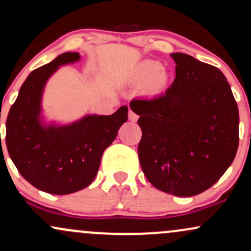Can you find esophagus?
Listing matches in <instances>:
<instances>
[{
  "label": "esophagus",
  "instance_id": "1",
  "mask_svg": "<svg viewBox=\"0 0 251 251\" xmlns=\"http://www.w3.org/2000/svg\"><path fill=\"white\" fill-rule=\"evenodd\" d=\"M128 119L131 120V122H133V123L137 122V120H138V116L134 113L133 111H131V109L128 111Z\"/></svg>",
  "mask_w": 251,
  "mask_h": 251
}]
</instances>
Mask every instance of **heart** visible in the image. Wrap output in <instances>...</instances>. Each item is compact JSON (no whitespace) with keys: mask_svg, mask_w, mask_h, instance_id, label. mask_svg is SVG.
Returning a JSON list of instances; mask_svg holds the SVG:
<instances>
[{"mask_svg":"<svg viewBox=\"0 0 251 251\" xmlns=\"http://www.w3.org/2000/svg\"><path fill=\"white\" fill-rule=\"evenodd\" d=\"M131 81L135 85L145 83V93L149 96H158L168 85V74L163 66L155 61H143L132 70Z\"/></svg>","mask_w":251,"mask_h":251,"instance_id":"obj_1","label":"heart"}]
</instances>
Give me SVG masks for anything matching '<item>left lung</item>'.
Masks as SVG:
<instances>
[{"mask_svg": "<svg viewBox=\"0 0 251 251\" xmlns=\"http://www.w3.org/2000/svg\"><path fill=\"white\" fill-rule=\"evenodd\" d=\"M176 77L165 94L133 99L143 135L140 166L154 188L190 197L211 188L234 162L238 107L224 74L215 66L172 53Z\"/></svg>", "mask_w": 251, "mask_h": 251, "instance_id": "left-lung-1", "label": "left lung"}]
</instances>
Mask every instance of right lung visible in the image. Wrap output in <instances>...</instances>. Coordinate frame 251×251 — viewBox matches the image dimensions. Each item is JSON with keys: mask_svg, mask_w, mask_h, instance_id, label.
Segmentation results:
<instances>
[{"mask_svg": "<svg viewBox=\"0 0 251 251\" xmlns=\"http://www.w3.org/2000/svg\"><path fill=\"white\" fill-rule=\"evenodd\" d=\"M79 53H63L28 75L5 123V144L16 169L41 191L68 195L94 180L101 155L127 122V106L111 116H87L67 126L43 127L39 116L45 83L59 66L77 61Z\"/></svg>", "mask_w": 251, "mask_h": 251, "instance_id": "obj_1", "label": "right lung"}]
</instances>
